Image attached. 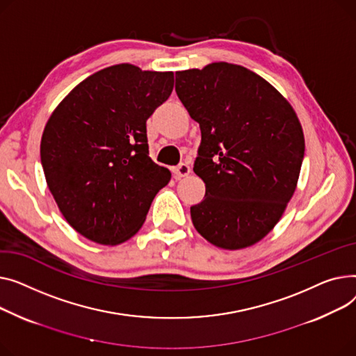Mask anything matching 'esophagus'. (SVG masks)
I'll list each match as a JSON object with an SVG mask.
<instances>
[{"instance_id": "34e87169", "label": "esophagus", "mask_w": 356, "mask_h": 356, "mask_svg": "<svg viewBox=\"0 0 356 356\" xmlns=\"http://www.w3.org/2000/svg\"><path fill=\"white\" fill-rule=\"evenodd\" d=\"M190 172H191V168H190V165H186V163H179L177 168H174V175H175V178H184V177H188L190 175Z\"/></svg>"}]
</instances>
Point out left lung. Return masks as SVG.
I'll list each match as a JSON object with an SVG mask.
<instances>
[{"label":"left lung","mask_w":356,"mask_h":356,"mask_svg":"<svg viewBox=\"0 0 356 356\" xmlns=\"http://www.w3.org/2000/svg\"><path fill=\"white\" fill-rule=\"evenodd\" d=\"M175 92L201 129L194 172L205 195L191 207L194 227L220 248L256 244L298 185L305 138L293 108L263 77L225 61L177 72Z\"/></svg>","instance_id":"8db88e82"}]
</instances>
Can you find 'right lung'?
I'll return each mask as SVG.
<instances>
[{"instance_id": "add662e5", "label": "right lung", "mask_w": 356, "mask_h": 356, "mask_svg": "<svg viewBox=\"0 0 356 356\" xmlns=\"http://www.w3.org/2000/svg\"><path fill=\"white\" fill-rule=\"evenodd\" d=\"M172 72L116 65L89 76L51 113L40 155L58 210L79 234L116 245L135 236L171 172L149 158L146 120Z\"/></svg>"}]
</instances>
